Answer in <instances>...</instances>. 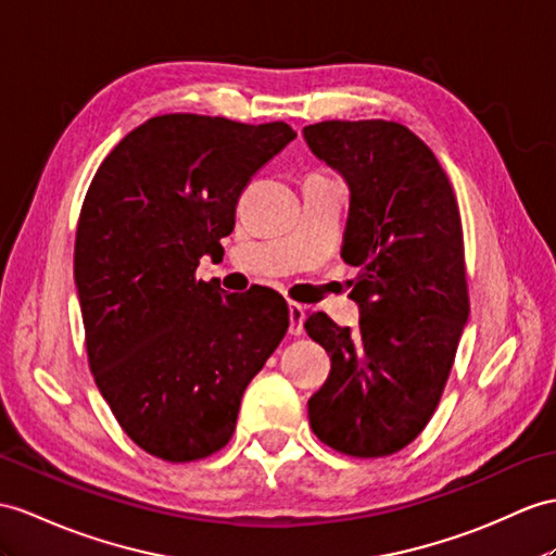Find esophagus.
<instances>
[{
	"label": "esophagus",
	"mask_w": 556,
	"mask_h": 556,
	"mask_svg": "<svg viewBox=\"0 0 556 556\" xmlns=\"http://www.w3.org/2000/svg\"><path fill=\"white\" fill-rule=\"evenodd\" d=\"M288 311H290V334L300 337L304 332V318H306V306L296 304V302H290L288 304Z\"/></svg>",
	"instance_id": "obj_1"
}]
</instances>
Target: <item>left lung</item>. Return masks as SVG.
Segmentation results:
<instances>
[{"label": "left lung", "instance_id": "8db88e82", "mask_svg": "<svg viewBox=\"0 0 556 556\" xmlns=\"http://www.w3.org/2000/svg\"><path fill=\"white\" fill-rule=\"evenodd\" d=\"M314 155L351 191L342 260L358 266L356 330L304 323L330 354L308 399L314 434L351 457L399 453L434 415L469 316L465 240L448 176L425 141L387 119L304 127Z\"/></svg>", "mask_w": 556, "mask_h": 556}]
</instances>
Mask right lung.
<instances>
[{
    "label": "right lung",
    "mask_w": 556,
    "mask_h": 556,
    "mask_svg": "<svg viewBox=\"0 0 556 556\" xmlns=\"http://www.w3.org/2000/svg\"><path fill=\"white\" fill-rule=\"evenodd\" d=\"M294 137L286 122L157 115L85 195L75 286L93 382L125 434L167 463L231 441L242 394L288 332L278 292L226 294L195 268L224 252L245 186Z\"/></svg>",
    "instance_id": "obj_1"
}]
</instances>
